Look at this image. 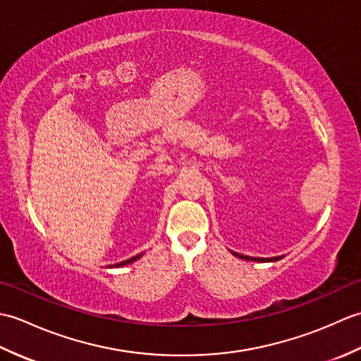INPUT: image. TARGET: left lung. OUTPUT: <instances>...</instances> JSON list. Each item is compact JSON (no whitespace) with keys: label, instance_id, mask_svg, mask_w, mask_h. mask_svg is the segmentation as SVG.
Returning <instances> with one entry per match:
<instances>
[{"label":"left lung","instance_id":"obj_1","mask_svg":"<svg viewBox=\"0 0 361 361\" xmlns=\"http://www.w3.org/2000/svg\"><path fill=\"white\" fill-rule=\"evenodd\" d=\"M234 256H237V257H240V259H245V260H255V262H276V260H279V259H282V256H276V257H250V256H243V255H239V252H234V251H231Z\"/></svg>","mask_w":361,"mask_h":361}]
</instances>
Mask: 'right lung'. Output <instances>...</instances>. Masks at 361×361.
<instances>
[{
    "instance_id": "add662e5",
    "label": "right lung",
    "mask_w": 361,
    "mask_h": 361,
    "mask_svg": "<svg viewBox=\"0 0 361 361\" xmlns=\"http://www.w3.org/2000/svg\"><path fill=\"white\" fill-rule=\"evenodd\" d=\"M142 255H136V256H133V257H130V259H127V260H124V262H119V264H114V265H110V267H124V265H128V264H132V262H135L136 259H140Z\"/></svg>"
}]
</instances>
